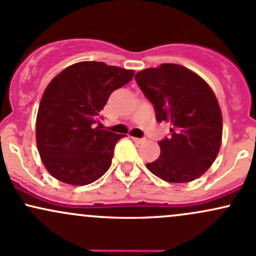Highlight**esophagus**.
I'll list each match as a JSON object with an SVG mask.
<instances>
[{"label":"esophagus","instance_id":"1","mask_svg":"<svg viewBox=\"0 0 256 256\" xmlns=\"http://www.w3.org/2000/svg\"><path fill=\"white\" fill-rule=\"evenodd\" d=\"M133 139L134 142H136V144H142V142H145L144 138H132Z\"/></svg>","mask_w":256,"mask_h":256}]
</instances>
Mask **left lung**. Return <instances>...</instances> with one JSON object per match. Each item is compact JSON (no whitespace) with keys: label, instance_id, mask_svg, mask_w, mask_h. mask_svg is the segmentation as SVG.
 Listing matches in <instances>:
<instances>
[{"label":"left lung","instance_id":"obj_1","mask_svg":"<svg viewBox=\"0 0 256 256\" xmlns=\"http://www.w3.org/2000/svg\"><path fill=\"white\" fill-rule=\"evenodd\" d=\"M136 80L158 122L171 123V136L158 142V160L148 170L171 183L196 180L211 167L222 142V114L212 89L193 70L173 63L148 68Z\"/></svg>","mask_w":256,"mask_h":256}]
</instances>
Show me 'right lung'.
Instances as JSON below:
<instances>
[{"mask_svg":"<svg viewBox=\"0 0 256 256\" xmlns=\"http://www.w3.org/2000/svg\"><path fill=\"white\" fill-rule=\"evenodd\" d=\"M134 70L104 62L70 66L46 86L36 116V145L51 176L86 186L110 168L123 136L95 127L110 95L129 83Z\"/></svg>","mask_w":256,"mask_h":256,"instance_id":"right-lung-1","label":"right lung"}]
</instances>
